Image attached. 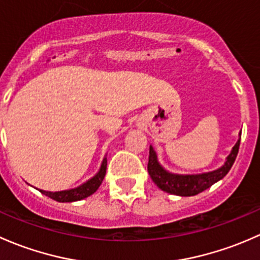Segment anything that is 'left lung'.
Instances as JSON below:
<instances>
[{
    "instance_id": "1",
    "label": "left lung",
    "mask_w": 260,
    "mask_h": 260,
    "mask_svg": "<svg viewBox=\"0 0 260 260\" xmlns=\"http://www.w3.org/2000/svg\"><path fill=\"white\" fill-rule=\"evenodd\" d=\"M242 135V133H240ZM240 140L235 144L232 152L229 154L225 164L218 170L210 171V173L199 174V175H175V174L168 173L159 165L156 159L154 149L150 146L149 150V162L148 171L150 178L152 179L155 184L164 191L170 192L174 195H180V197H191L199 192L204 191L210 188L213 184L223 179L229 173L230 168L234 164L237 159L238 151H239Z\"/></svg>"
}]
</instances>
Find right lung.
<instances>
[{
    "label": "right lung",
    "instance_id": "1",
    "mask_svg": "<svg viewBox=\"0 0 260 260\" xmlns=\"http://www.w3.org/2000/svg\"><path fill=\"white\" fill-rule=\"evenodd\" d=\"M106 165H108V160H106L105 157L103 164H101L100 171H99L92 179H90L89 181H86L85 184L80 185L79 188L65 190V191H55V192L44 191V190H40V191H41L42 194L46 195V197H49L51 199L56 200V202L58 203H70V202H77V200L85 199V198L92 195L93 192L99 189V186L101 185L104 178H105Z\"/></svg>",
    "mask_w": 260,
    "mask_h": 260
}]
</instances>
